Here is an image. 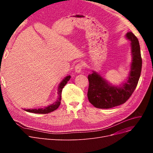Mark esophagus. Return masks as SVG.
Returning a JSON list of instances; mask_svg holds the SVG:
<instances>
[{"label":"esophagus","instance_id":"34e87169","mask_svg":"<svg viewBox=\"0 0 153 153\" xmlns=\"http://www.w3.org/2000/svg\"><path fill=\"white\" fill-rule=\"evenodd\" d=\"M82 68H83L82 64L79 63L75 66V71L77 72V73H79V72H81V71H82Z\"/></svg>","mask_w":153,"mask_h":153}]
</instances>
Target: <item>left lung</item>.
Here are the masks:
<instances>
[{
  "mask_svg": "<svg viewBox=\"0 0 153 153\" xmlns=\"http://www.w3.org/2000/svg\"><path fill=\"white\" fill-rule=\"evenodd\" d=\"M126 38L131 42L132 56L131 70L126 81L115 86L95 71L88 76L89 85L87 97L96 108H110L122 105L130 97L137 86L142 68L140 46L138 38L132 32L127 33Z\"/></svg>",
  "mask_w": 153,
  "mask_h": 153,
  "instance_id": "left-lung-1",
  "label": "left lung"
}]
</instances>
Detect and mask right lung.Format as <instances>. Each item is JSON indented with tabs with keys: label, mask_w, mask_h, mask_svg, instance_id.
<instances>
[{
	"label": "right lung",
	"mask_w": 153,
	"mask_h": 153,
	"mask_svg": "<svg viewBox=\"0 0 153 153\" xmlns=\"http://www.w3.org/2000/svg\"><path fill=\"white\" fill-rule=\"evenodd\" d=\"M70 79H71V76H68L64 78L61 81V82L59 84L58 88V98L57 100L53 104H51V105H50L42 108H38V109H24V110H25L26 111H28V112H30V113L39 114H46L56 110L60 105L61 100V93H62L63 87L65 86V85L69 81Z\"/></svg>",
	"instance_id": "right-lung-1"
}]
</instances>
